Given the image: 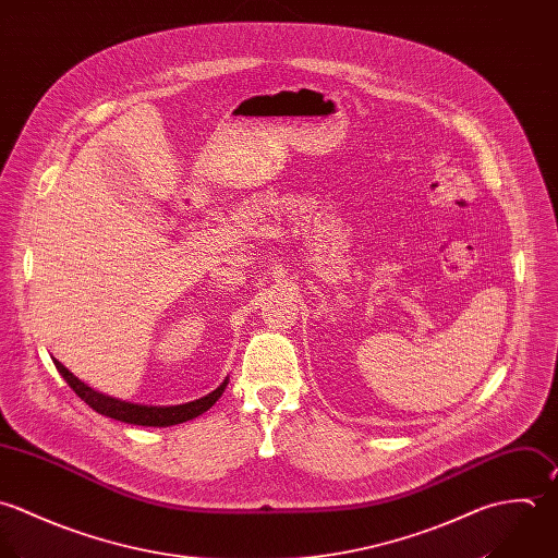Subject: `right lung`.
Instances as JSON below:
<instances>
[{
	"label": "right lung",
	"mask_w": 558,
	"mask_h": 558,
	"mask_svg": "<svg viewBox=\"0 0 558 558\" xmlns=\"http://www.w3.org/2000/svg\"><path fill=\"white\" fill-rule=\"evenodd\" d=\"M56 368L62 374V378L69 383V387L88 404L93 407L97 413L128 422V424H138V426H173V424H182L187 422L201 413H205L225 391L227 387V378L207 396L192 400L186 404H173V407H147V404H134V402H125L106 393L95 391L93 387H88L86 383H82L73 372L66 371L58 360H53Z\"/></svg>",
	"instance_id": "right-lung-1"
}]
</instances>
